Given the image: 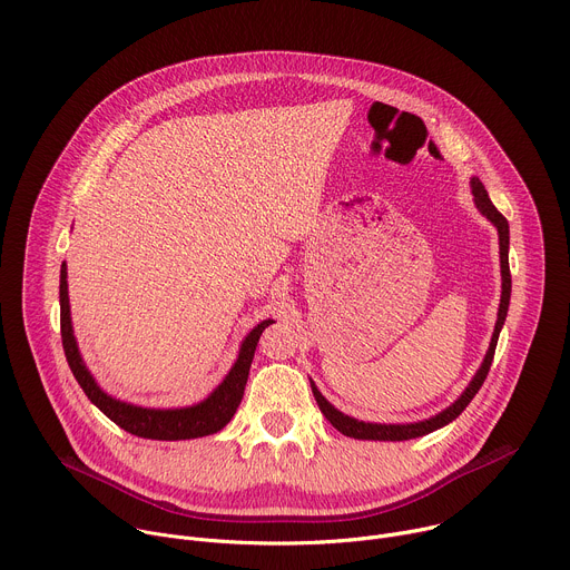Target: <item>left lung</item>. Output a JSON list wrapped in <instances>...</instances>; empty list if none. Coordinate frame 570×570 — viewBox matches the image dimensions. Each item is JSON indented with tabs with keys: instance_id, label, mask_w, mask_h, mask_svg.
Wrapping results in <instances>:
<instances>
[{
	"instance_id": "obj_1",
	"label": "left lung",
	"mask_w": 570,
	"mask_h": 570,
	"mask_svg": "<svg viewBox=\"0 0 570 570\" xmlns=\"http://www.w3.org/2000/svg\"><path fill=\"white\" fill-rule=\"evenodd\" d=\"M471 194H473V203L478 207V212L490 220L497 232H499V250H501V304H499V317H497V327H494V334H492V343H490V350H487L478 372L473 374V379L469 381V385L464 387V392L449 405V409H444L442 413L424 420V422H411V424H376V422H361V420H354L345 413H341L336 405H332L327 399L322 396V392L317 390V385L311 381V390H313V396L320 405L322 415L327 417L332 422L334 429H338L343 435L347 438H354V440H379V442H401V440H413V438H422V435H429L446 424H451L464 409L469 405V401L475 396V392L480 390V385L484 383L487 379V372H490L492 367V361H494V352H497V343H499V336H501V330L505 324V317H508V308H510V295H512V275H510V259H508V253H510V225H508V218L492 205L490 200V194H487L484 185L478 180V178H471Z\"/></svg>"
}]
</instances>
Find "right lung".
I'll use <instances>...</instances> for the list:
<instances>
[{
	"instance_id": "1",
	"label": "right lung",
	"mask_w": 570,
	"mask_h": 570,
	"mask_svg": "<svg viewBox=\"0 0 570 570\" xmlns=\"http://www.w3.org/2000/svg\"><path fill=\"white\" fill-rule=\"evenodd\" d=\"M268 324H273L271 317L262 320L257 327L240 341L234 365L229 367L225 379L203 401L194 405H185V409H144V405H135L108 394L88 370L83 356L78 352V343L73 338L69 293H67V264L60 266V336H62V350H65L69 370L97 409L117 426H121L124 431L137 438L176 442V440L205 438L227 426V422L234 417L238 403L243 399V390H246V383H248L259 336L264 334Z\"/></svg>"
}]
</instances>
